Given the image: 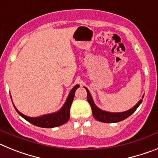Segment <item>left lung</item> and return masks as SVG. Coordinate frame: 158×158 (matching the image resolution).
Wrapping results in <instances>:
<instances>
[{"label": "left lung", "mask_w": 158, "mask_h": 158, "mask_svg": "<svg viewBox=\"0 0 158 158\" xmlns=\"http://www.w3.org/2000/svg\"><path fill=\"white\" fill-rule=\"evenodd\" d=\"M86 91H87V100L89 103L90 106L92 107V111H93V115L96 119H97L100 122L103 123H118L120 121L124 120L125 118H128L131 115H132L135 111V110L139 107L141 103L142 102V99H141L132 108L126 111H123V112H109V111H106L104 110H101L98 107H96V104H94L92 96L89 93V89L85 88ZM142 96V98H143Z\"/></svg>", "instance_id": "8db88e82"}]
</instances>
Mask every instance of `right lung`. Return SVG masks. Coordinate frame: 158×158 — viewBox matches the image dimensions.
<instances>
[{"label": "right lung", "mask_w": 158, "mask_h": 158, "mask_svg": "<svg viewBox=\"0 0 158 158\" xmlns=\"http://www.w3.org/2000/svg\"><path fill=\"white\" fill-rule=\"evenodd\" d=\"M77 88H79V85H77L71 89V91L69 92V96L67 97L64 105L62 106V107L59 111H56V112L41 115V116L39 117H28L19 112L15 106H14V107H15V109L16 110V111L20 116L23 117L24 119L28 121L29 123H31L35 126L40 127L43 128H52L59 127L62 124L65 123L67 121L69 120V110H70L73 100L74 98L75 91H76Z\"/></svg>", "instance_id": "right-lung-1"}]
</instances>
